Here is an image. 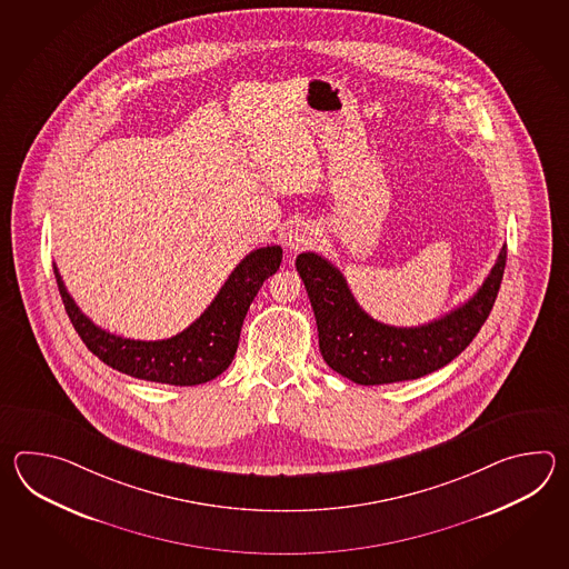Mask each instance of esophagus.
I'll return each mask as SVG.
<instances>
[{"instance_id": "34e87169", "label": "esophagus", "mask_w": 569, "mask_h": 569, "mask_svg": "<svg viewBox=\"0 0 569 569\" xmlns=\"http://www.w3.org/2000/svg\"><path fill=\"white\" fill-rule=\"evenodd\" d=\"M315 238H317V231L313 230V226L295 223L284 233V246L289 248L290 252H301V250H307V248L313 246Z\"/></svg>"}]
</instances>
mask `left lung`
Listing matches in <instances>:
<instances>
[{
    "label": "left lung",
    "mask_w": 569,
    "mask_h": 569,
    "mask_svg": "<svg viewBox=\"0 0 569 569\" xmlns=\"http://www.w3.org/2000/svg\"><path fill=\"white\" fill-rule=\"evenodd\" d=\"M319 331V350L331 370L375 387L431 375L470 346L495 307L507 267V246L470 301L419 327L385 326L356 302L343 274L315 252L297 256Z\"/></svg>",
    "instance_id": "1"
}]
</instances>
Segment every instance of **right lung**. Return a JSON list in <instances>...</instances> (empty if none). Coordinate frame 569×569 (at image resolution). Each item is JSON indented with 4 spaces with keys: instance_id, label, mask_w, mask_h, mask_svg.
Returning a JSON list of instances; mask_svg holds the SVG:
<instances>
[{
    "instance_id": "1",
    "label": "right lung",
    "mask_w": 569,
    "mask_h": 569,
    "mask_svg": "<svg viewBox=\"0 0 569 569\" xmlns=\"http://www.w3.org/2000/svg\"><path fill=\"white\" fill-rule=\"evenodd\" d=\"M280 260V246H267L250 252L233 268L230 279L226 280L218 297L197 321L181 333L158 341L121 338L97 327L74 305L57 267L54 277L74 331L101 362L121 375L140 380L172 387H194L228 370L238 350V339L250 302L254 301L264 280L279 270Z\"/></svg>"
}]
</instances>
